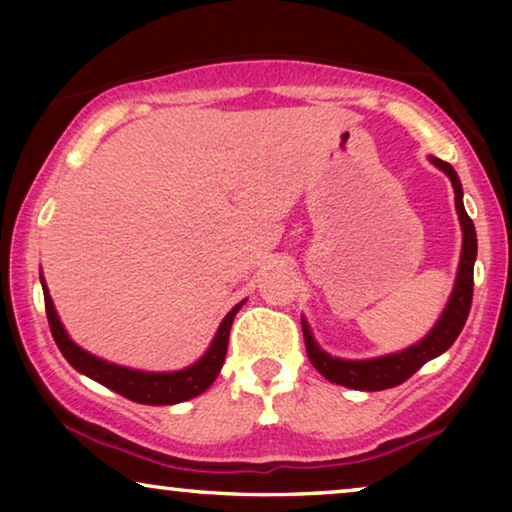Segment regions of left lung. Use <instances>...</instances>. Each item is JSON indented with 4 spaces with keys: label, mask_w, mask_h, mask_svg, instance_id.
I'll return each instance as SVG.
<instances>
[{
    "label": "left lung",
    "mask_w": 512,
    "mask_h": 512,
    "mask_svg": "<svg viewBox=\"0 0 512 512\" xmlns=\"http://www.w3.org/2000/svg\"><path fill=\"white\" fill-rule=\"evenodd\" d=\"M431 163L440 167L447 177H450L454 186V205H457V214L461 221V230H464V249H461V263H459V275L457 284H454L452 298L447 303L443 317L436 324V328L426 335L422 342L405 349V352L382 356V359H370V361H342L333 359L326 352H321L317 342L312 340L310 328L303 321V335H305V349L310 356L312 366L319 370L326 380L349 389H361V391H382L403 384L408 377L417 373L426 361L436 359L452 347V342L459 338L461 328H464L468 312H471L473 303V265L475 256H478V237H475V226L471 216L464 209V191H461V181L454 172V167L445 160L433 158Z\"/></svg>",
    "instance_id": "8db88e82"
}]
</instances>
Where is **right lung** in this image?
Returning a JSON list of instances; mask_svg holds the SVG:
<instances>
[{"label": "right lung", "instance_id": "right-lung-1", "mask_svg": "<svg viewBox=\"0 0 512 512\" xmlns=\"http://www.w3.org/2000/svg\"><path fill=\"white\" fill-rule=\"evenodd\" d=\"M41 286H44L48 326H51L53 340L62 352V356H65V359L72 363L79 373L93 377L95 382L104 384V387L116 391V394L144 405L181 403V401H188V398L200 396L202 391L209 389V384L216 380V375L221 373L223 361H226L230 326H233L237 310L242 307V303L235 305L233 310L226 314V319L221 321L219 333H216L214 342L209 345L207 354L202 356L198 363H193L191 368L177 370V373H142V370L114 366V363L97 359V356L83 352L79 345H74V342L69 340V335L65 333V328L60 324L58 312H55L53 307V300L46 291V284L41 282Z\"/></svg>", "mask_w": 512, "mask_h": 512}]
</instances>
